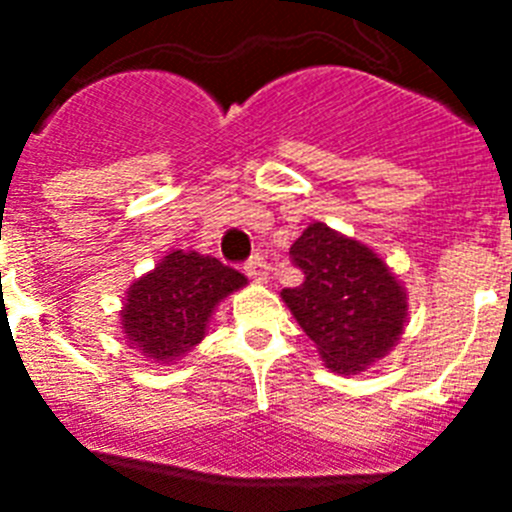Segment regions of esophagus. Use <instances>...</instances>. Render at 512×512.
I'll list each match as a JSON object with an SVG mask.
<instances>
[{
  "mask_svg": "<svg viewBox=\"0 0 512 512\" xmlns=\"http://www.w3.org/2000/svg\"><path fill=\"white\" fill-rule=\"evenodd\" d=\"M246 274L256 284H266L269 282V264H266V259H261V256H253L246 264Z\"/></svg>",
  "mask_w": 512,
  "mask_h": 512,
  "instance_id": "obj_1",
  "label": "esophagus"
}]
</instances>
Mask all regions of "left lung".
I'll return each instance as SVG.
<instances>
[{
	"label": "left lung",
	"instance_id": "1",
	"mask_svg": "<svg viewBox=\"0 0 512 512\" xmlns=\"http://www.w3.org/2000/svg\"><path fill=\"white\" fill-rule=\"evenodd\" d=\"M305 282L282 300L330 372L359 374L397 346L408 292L379 253L325 223H310L289 248Z\"/></svg>",
	"mask_w": 512,
	"mask_h": 512
}]
</instances>
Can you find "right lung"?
Returning a JSON list of instances; mask_svg holds the SVG:
<instances>
[{
	"mask_svg": "<svg viewBox=\"0 0 512 512\" xmlns=\"http://www.w3.org/2000/svg\"><path fill=\"white\" fill-rule=\"evenodd\" d=\"M246 284L212 256L169 251L130 284L120 310L122 338L151 364H176L205 338L215 307Z\"/></svg>",
	"mask_w": 512,
	"mask_h": 512,
	"instance_id": "right-lung-1",
	"label": "right lung"
}]
</instances>
